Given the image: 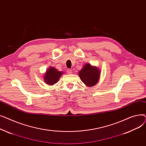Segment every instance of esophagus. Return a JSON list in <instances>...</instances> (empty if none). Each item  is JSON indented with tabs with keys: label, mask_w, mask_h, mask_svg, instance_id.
Returning a JSON list of instances; mask_svg holds the SVG:
<instances>
[{
	"label": "esophagus",
	"mask_w": 146,
	"mask_h": 146,
	"mask_svg": "<svg viewBox=\"0 0 146 146\" xmlns=\"http://www.w3.org/2000/svg\"><path fill=\"white\" fill-rule=\"evenodd\" d=\"M66 72H67V73H68V74H72V70L68 69V70H66Z\"/></svg>",
	"instance_id": "esophagus-1"
}]
</instances>
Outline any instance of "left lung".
<instances>
[{
  "label": "left lung",
  "mask_w": 146,
  "mask_h": 146,
  "mask_svg": "<svg viewBox=\"0 0 146 146\" xmlns=\"http://www.w3.org/2000/svg\"><path fill=\"white\" fill-rule=\"evenodd\" d=\"M81 80L88 87L95 85L100 79V70L96 66H93L90 64H85L79 72Z\"/></svg>",
  "instance_id": "1"
}]
</instances>
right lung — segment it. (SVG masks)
Here are the masks:
<instances>
[{
    "instance_id": "add662e5",
    "label": "right lung",
    "mask_w": 146,
    "mask_h": 146,
    "mask_svg": "<svg viewBox=\"0 0 146 146\" xmlns=\"http://www.w3.org/2000/svg\"><path fill=\"white\" fill-rule=\"evenodd\" d=\"M62 74V72L58 71L56 68L49 67L44 75V81L48 85H54L58 81Z\"/></svg>"
}]
</instances>
